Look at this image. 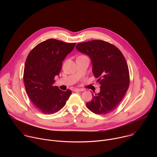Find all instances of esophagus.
Masks as SVG:
<instances>
[{
	"label": "esophagus",
	"mask_w": 157,
	"mask_h": 157,
	"mask_svg": "<svg viewBox=\"0 0 157 157\" xmlns=\"http://www.w3.org/2000/svg\"><path fill=\"white\" fill-rule=\"evenodd\" d=\"M83 91V89H78V88H75L73 89V91H75V92H81Z\"/></svg>",
	"instance_id": "34e87169"
}]
</instances>
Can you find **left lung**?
<instances>
[{
	"mask_svg": "<svg viewBox=\"0 0 157 157\" xmlns=\"http://www.w3.org/2000/svg\"><path fill=\"white\" fill-rule=\"evenodd\" d=\"M76 48L91 59L93 73L101 85L100 92L93 94L87 107L96 114L114 110L124 97L129 86L128 68L121 52L102 40L78 43Z\"/></svg>",
	"mask_w": 157,
	"mask_h": 157,
	"instance_id": "obj_1",
	"label": "left lung"
}]
</instances>
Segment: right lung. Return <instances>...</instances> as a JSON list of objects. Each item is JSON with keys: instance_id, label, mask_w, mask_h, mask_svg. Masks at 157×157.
I'll use <instances>...</instances> for the list:
<instances>
[{"instance_id": "1", "label": "right lung", "mask_w": 157, "mask_h": 157, "mask_svg": "<svg viewBox=\"0 0 157 157\" xmlns=\"http://www.w3.org/2000/svg\"><path fill=\"white\" fill-rule=\"evenodd\" d=\"M76 45L55 39L41 42L29 53L24 72L26 92L33 104L44 114H52L62 109L71 94L53 86L59 75L62 61Z\"/></svg>"}]
</instances>
